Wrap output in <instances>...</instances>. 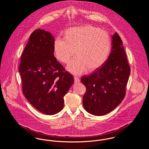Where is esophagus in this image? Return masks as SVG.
Segmentation results:
<instances>
[{"mask_svg":"<svg viewBox=\"0 0 149 149\" xmlns=\"http://www.w3.org/2000/svg\"><path fill=\"white\" fill-rule=\"evenodd\" d=\"M74 82L76 83H79V82H80V79H79L78 77H74Z\"/></svg>","mask_w":149,"mask_h":149,"instance_id":"1","label":"esophagus"}]
</instances>
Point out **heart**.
<instances>
[{
    "label": "heart",
    "instance_id": "b5f03b06",
    "mask_svg": "<svg viewBox=\"0 0 149 149\" xmlns=\"http://www.w3.org/2000/svg\"><path fill=\"white\" fill-rule=\"evenodd\" d=\"M53 47L55 56L63 64H68L75 52L77 59L69 64L66 69L74 75H80L86 70L94 71L105 63L111 41L105 31L86 24L68 29L64 40L57 38Z\"/></svg>",
    "mask_w": 149,
    "mask_h": 149
}]
</instances>
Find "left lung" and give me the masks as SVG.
Listing matches in <instances>:
<instances>
[{"instance_id":"1","label":"left lung","mask_w":149,"mask_h":149,"mask_svg":"<svg viewBox=\"0 0 149 149\" xmlns=\"http://www.w3.org/2000/svg\"><path fill=\"white\" fill-rule=\"evenodd\" d=\"M130 68L120 36L112 38V49L106 61L94 72L81 79L86 91L83 106L89 113L103 116L118 106L126 95Z\"/></svg>"}]
</instances>
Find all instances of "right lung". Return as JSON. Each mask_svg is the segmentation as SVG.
Masks as SVG:
<instances>
[{
	"mask_svg": "<svg viewBox=\"0 0 149 149\" xmlns=\"http://www.w3.org/2000/svg\"><path fill=\"white\" fill-rule=\"evenodd\" d=\"M55 38L38 29L29 37L21 57L19 71L22 91L29 102L42 113L53 115L64 107V97L74 78L54 55Z\"/></svg>",
	"mask_w": 149,
	"mask_h": 149,
	"instance_id": "right-lung-1",
	"label": "right lung"
}]
</instances>
